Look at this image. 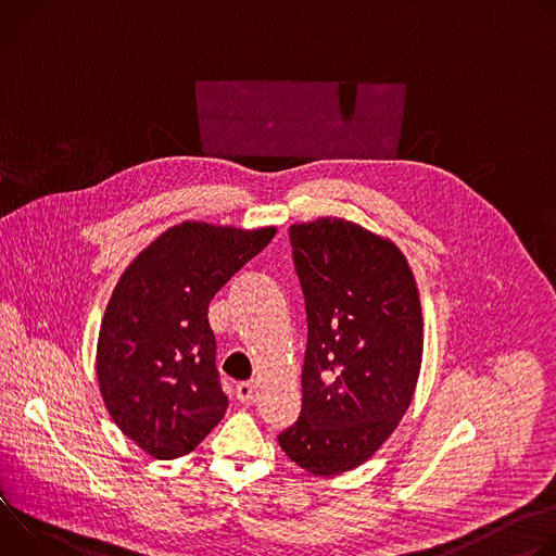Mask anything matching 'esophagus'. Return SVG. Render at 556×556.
<instances>
[{
    "mask_svg": "<svg viewBox=\"0 0 556 556\" xmlns=\"http://www.w3.org/2000/svg\"><path fill=\"white\" fill-rule=\"evenodd\" d=\"M235 393H237V401H240V403H251L253 395H255V382L253 380L240 382L235 387Z\"/></svg>",
    "mask_w": 556,
    "mask_h": 556,
    "instance_id": "esophagus-1",
    "label": "esophagus"
}]
</instances>
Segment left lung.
I'll use <instances>...</instances> for the list:
<instances>
[{
	"instance_id": "8db88e82",
	"label": "left lung",
	"mask_w": 556,
	"mask_h": 556,
	"mask_svg": "<svg viewBox=\"0 0 556 556\" xmlns=\"http://www.w3.org/2000/svg\"><path fill=\"white\" fill-rule=\"evenodd\" d=\"M305 296L299 420L279 433L314 475L369 459L412 405L422 363V307L401 249L341 217L290 226Z\"/></svg>"
}]
</instances>
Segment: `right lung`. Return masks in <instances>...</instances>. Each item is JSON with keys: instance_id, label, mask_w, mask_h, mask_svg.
<instances>
[{"instance_id": "obj_1", "label": "right lung", "mask_w": 556, "mask_h": 556, "mask_svg": "<svg viewBox=\"0 0 556 556\" xmlns=\"http://www.w3.org/2000/svg\"><path fill=\"white\" fill-rule=\"evenodd\" d=\"M275 232L182 222L118 279L99 332L97 376L112 420L151 457L191 453L224 418L208 303Z\"/></svg>"}]
</instances>
